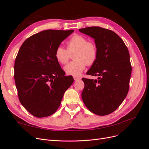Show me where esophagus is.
Masks as SVG:
<instances>
[{
    "mask_svg": "<svg viewBox=\"0 0 149 149\" xmlns=\"http://www.w3.org/2000/svg\"><path fill=\"white\" fill-rule=\"evenodd\" d=\"M80 79H81V78H79L74 77V80L75 81H79V80H80Z\"/></svg>",
    "mask_w": 149,
    "mask_h": 149,
    "instance_id": "esophagus-1",
    "label": "esophagus"
}]
</instances>
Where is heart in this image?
Instances as JSON below:
<instances>
[{
  "label": "heart",
  "mask_w": 149,
  "mask_h": 149,
  "mask_svg": "<svg viewBox=\"0 0 149 149\" xmlns=\"http://www.w3.org/2000/svg\"><path fill=\"white\" fill-rule=\"evenodd\" d=\"M67 49L61 46L58 47L55 52L56 60L61 64L68 61L71 54L74 61L64 67L68 75L78 77L85 69L86 66H91L96 62L97 57V48L93 42H89L81 35L73 36L67 43Z\"/></svg>",
  "instance_id": "b5f03b06"
}]
</instances>
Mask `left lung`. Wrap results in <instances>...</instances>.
Listing matches in <instances>:
<instances>
[{"instance_id":"1","label":"left lung","mask_w":149,"mask_h":149,"mask_svg":"<svg viewBox=\"0 0 149 149\" xmlns=\"http://www.w3.org/2000/svg\"><path fill=\"white\" fill-rule=\"evenodd\" d=\"M79 31L94 38L97 48L96 61L86 74L98 78H82L84 83L82 100L93 113L109 114L118 109L129 91L132 71L129 50L123 40L112 30L91 26Z\"/></svg>"}]
</instances>
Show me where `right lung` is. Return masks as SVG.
I'll return each mask as SVG.
<instances>
[{
	"label": "right lung",
	"instance_id": "right-lung-1",
	"mask_svg": "<svg viewBox=\"0 0 149 149\" xmlns=\"http://www.w3.org/2000/svg\"><path fill=\"white\" fill-rule=\"evenodd\" d=\"M74 31L47 30L33 35L22 45L14 65V79L22 105L31 114L44 118L55 113L73 83L65 76L55 56L61 43Z\"/></svg>",
	"mask_w": 149,
	"mask_h": 149
}]
</instances>
